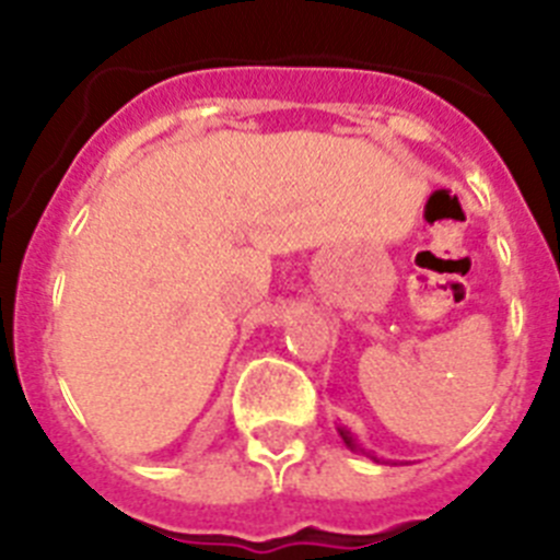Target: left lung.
Wrapping results in <instances>:
<instances>
[{
	"label": "left lung",
	"mask_w": 560,
	"mask_h": 560,
	"mask_svg": "<svg viewBox=\"0 0 560 560\" xmlns=\"http://www.w3.org/2000/svg\"><path fill=\"white\" fill-rule=\"evenodd\" d=\"M339 434H341V440H345V446L350 448V452H359V446H355V440H353V434L348 432V429H341L339 427Z\"/></svg>",
	"instance_id": "1"
}]
</instances>
